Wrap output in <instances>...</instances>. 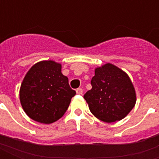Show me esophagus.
<instances>
[{
    "label": "esophagus",
    "mask_w": 159,
    "mask_h": 159,
    "mask_svg": "<svg viewBox=\"0 0 159 159\" xmlns=\"http://www.w3.org/2000/svg\"><path fill=\"white\" fill-rule=\"evenodd\" d=\"M83 89H76V93H77V94H79V95H81V94H83Z\"/></svg>",
    "instance_id": "34e87169"
}]
</instances>
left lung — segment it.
I'll return each instance as SVG.
<instances>
[{
    "label": "left lung",
    "instance_id": "8db88e82",
    "mask_svg": "<svg viewBox=\"0 0 159 159\" xmlns=\"http://www.w3.org/2000/svg\"><path fill=\"white\" fill-rule=\"evenodd\" d=\"M91 85L83 98L92 114L103 122L122 120L135 105L136 93L129 76L112 64L97 67Z\"/></svg>",
    "mask_w": 159,
    "mask_h": 159
}]
</instances>
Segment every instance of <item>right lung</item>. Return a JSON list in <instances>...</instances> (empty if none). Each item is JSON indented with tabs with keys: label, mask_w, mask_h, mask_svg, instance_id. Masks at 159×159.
<instances>
[{
	"label": "right lung",
	"mask_w": 159,
	"mask_h": 159,
	"mask_svg": "<svg viewBox=\"0 0 159 159\" xmlns=\"http://www.w3.org/2000/svg\"><path fill=\"white\" fill-rule=\"evenodd\" d=\"M76 91L61 72V64L53 60L36 63L24 77L19 100L31 119L49 124L63 117Z\"/></svg>",
	"instance_id": "obj_1"
}]
</instances>
